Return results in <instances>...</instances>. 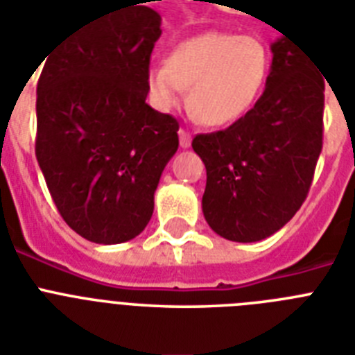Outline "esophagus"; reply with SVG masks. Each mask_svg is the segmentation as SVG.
Instances as JSON below:
<instances>
[{
	"label": "esophagus",
	"mask_w": 355,
	"mask_h": 355,
	"mask_svg": "<svg viewBox=\"0 0 355 355\" xmlns=\"http://www.w3.org/2000/svg\"><path fill=\"white\" fill-rule=\"evenodd\" d=\"M192 143V135L189 132H187L185 128H181L180 130V144H181V148H189Z\"/></svg>",
	"instance_id": "obj_1"
}]
</instances>
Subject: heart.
I'll return each instance as SVG.
<instances>
[{
  "instance_id": "1",
  "label": "heart",
  "mask_w": 355,
  "mask_h": 355,
  "mask_svg": "<svg viewBox=\"0 0 355 355\" xmlns=\"http://www.w3.org/2000/svg\"><path fill=\"white\" fill-rule=\"evenodd\" d=\"M269 73V55L262 42L207 31L181 42L166 64L146 71L150 101L172 110L189 89V106L207 126H229L254 106Z\"/></svg>"
}]
</instances>
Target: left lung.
I'll use <instances>...</instances> for the list:
<instances>
[{
    "label": "left lung",
    "instance_id": "1",
    "mask_svg": "<svg viewBox=\"0 0 355 355\" xmlns=\"http://www.w3.org/2000/svg\"><path fill=\"white\" fill-rule=\"evenodd\" d=\"M266 89L227 130L200 133L205 163L203 216L231 242H260L304 203L322 150L324 78L286 36L271 45Z\"/></svg>",
    "mask_w": 355,
    "mask_h": 355
}]
</instances>
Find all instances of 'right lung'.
I'll return each mask as SVG.
<instances>
[{
    "label": "right lung",
    "mask_w": 355,
    "mask_h": 355,
    "mask_svg": "<svg viewBox=\"0 0 355 355\" xmlns=\"http://www.w3.org/2000/svg\"><path fill=\"white\" fill-rule=\"evenodd\" d=\"M55 44L36 89V159L64 222L89 242L144 231L180 123L146 104L161 16L121 0Z\"/></svg>",
    "instance_id": "1"
}]
</instances>
